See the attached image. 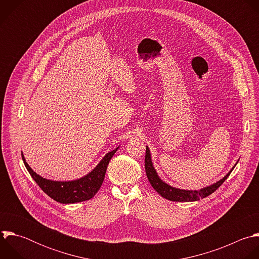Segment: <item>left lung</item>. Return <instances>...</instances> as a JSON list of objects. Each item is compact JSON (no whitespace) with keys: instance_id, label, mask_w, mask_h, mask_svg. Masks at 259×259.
<instances>
[{"instance_id":"1","label":"left lung","mask_w":259,"mask_h":259,"mask_svg":"<svg viewBox=\"0 0 259 259\" xmlns=\"http://www.w3.org/2000/svg\"><path fill=\"white\" fill-rule=\"evenodd\" d=\"M238 163V161H237ZM237 163L232 167V169L220 181L217 183L207 186L205 188H202L200 190H183L179 188H175L165 182H163L156 169L153 166V162L151 159V153L150 149L147 146L146 147V156H145V169H146V175L147 178L151 184V186L154 188V190L156 191L159 195H161L163 198L170 200V201H178V202H192V201H197L202 198H205L212 194L214 191L218 190V188L228 179V177L231 175Z\"/></svg>"}]
</instances>
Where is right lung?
<instances>
[{
  "label": "right lung",
  "instance_id": "obj_1",
  "mask_svg": "<svg viewBox=\"0 0 259 259\" xmlns=\"http://www.w3.org/2000/svg\"><path fill=\"white\" fill-rule=\"evenodd\" d=\"M118 148L119 147L108 152L98 165L88 175L73 181H53L42 178L34 172L27 164L23 153H21V155L29 175L49 197L62 204H71L90 200L96 195L104 181L109 161Z\"/></svg>",
  "mask_w": 259,
  "mask_h": 259
}]
</instances>
